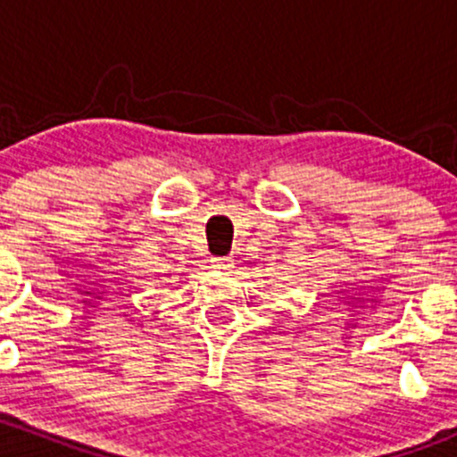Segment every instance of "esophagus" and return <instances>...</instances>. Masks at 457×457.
Instances as JSON below:
<instances>
[{
	"label": "esophagus",
	"mask_w": 457,
	"mask_h": 457,
	"mask_svg": "<svg viewBox=\"0 0 457 457\" xmlns=\"http://www.w3.org/2000/svg\"><path fill=\"white\" fill-rule=\"evenodd\" d=\"M234 267V261L232 258H216L214 261V270H223V271H229Z\"/></svg>",
	"instance_id": "1"
}]
</instances>
